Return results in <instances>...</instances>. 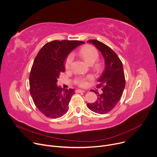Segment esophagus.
I'll list each match as a JSON object with an SVG mask.
<instances>
[{
	"label": "esophagus",
	"instance_id": "34e87169",
	"mask_svg": "<svg viewBox=\"0 0 157 157\" xmlns=\"http://www.w3.org/2000/svg\"><path fill=\"white\" fill-rule=\"evenodd\" d=\"M76 91V93H84V90H82V89H76V90L75 91Z\"/></svg>",
	"mask_w": 157,
	"mask_h": 157
}]
</instances>
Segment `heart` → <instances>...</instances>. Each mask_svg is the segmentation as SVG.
<instances>
[{
  "instance_id": "heart-1",
  "label": "heart",
  "mask_w": 157,
  "mask_h": 157,
  "mask_svg": "<svg viewBox=\"0 0 157 157\" xmlns=\"http://www.w3.org/2000/svg\"><path fill=\"white\" fill-rule=\"evenodd\" d=\"M79 55L87 64H92L96 70H100L101 69V64L96 61L99 58V53L94 47L86 45L82 47L79 51ZM73 61V56L72 55L67 56L64 63V68L66 70H68L71 68ZM91 78V76H89L87 78L79 77L76 79V82L80 86H84L86 84V80Z\"/></svg>"
}]
</instances>
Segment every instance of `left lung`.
<instances>
[{
  "mask_svg": "<svg viewBox=\"0 0 157 157\" xmlns=\"http://www.w3.org/2000/svg\"><path fill=\"white\" fill-rule=\"evenodd\" d=\"M87 41L95 45L105 61V68L97 85V87H101L102 93L99 94L93 90L98 99L94 103L87 104V106L96 113L104 114L115 107L122 96L125 86L123 65L117 55L104 43L97 40Z\"/></svg>",
  "mask_w": 157,
  "mask_h": 157,
  "instance_id": "1",
  "label": "left lung"
}]
</instances>
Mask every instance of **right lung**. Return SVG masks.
<instances>
[{
	"instance_id": "add662e5",
	"label": "right lung",
	"mask_w": 157,
	"mask_h": 157,
	"mask_svg": "<svg viewBox=\"0 0 157 157\" xmlns=\"http://www.w3.org/2000/svg\"><path fill=\"white\" fill-rule=\"evenodd\" d=\"M83 43L77 40H54L44 44L35 58L29 76L30 93L37 109L47 117L59 118L69 109L75 90L63 89L56 82L59 75L65 71L66 56Z\"/></svg>"
}]
</instances>
